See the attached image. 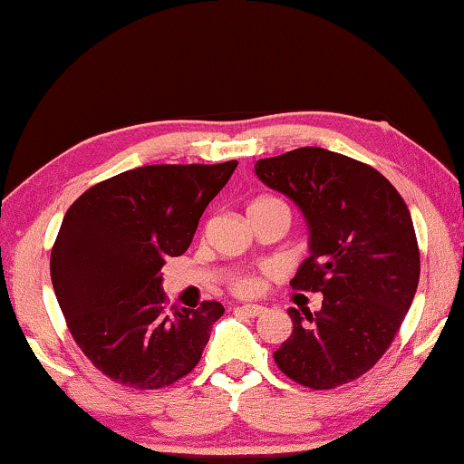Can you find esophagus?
I'll use <instances>...</instances> for the list:
<instances>
[{
  "label": "esophagus",
  "mask_w": 464,
  "mask_h": 464,
  "mask_svg": "<svg viewBox=\"0 0 464 464\" xmlns=\"http://www.w3.org/2000/svg\"><path fill=\"white\" fill-rule=\"evenodd\" d=\"M237 311L244 313V315H247V317H260L263 313H266L265 306H260V304H241V306H237Z\"/></svg>",
  "instance_id": "obj_1"
}]
</instances>
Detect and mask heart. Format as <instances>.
<instances>
[{
	"label": "heart",
	"mask_w": 464,
	"mask_h": 464,
	"mask_svg": "<svg viewBox=\"0 0 464 464\" xmlns=\"http://www.w3.org/2000/svg\"><path fill=\"white\" fill-rule=\"evenodd\" d=\"M258 201H271V199H258ZM256 279H252V277H244V279H239L237 284H235V290L239 292V295H254V292H256Z\"/></svg>",
	"instance_id": "b5f03b06"
}]
</instances>
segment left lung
<instances>
[{
    "instance_id": "8db88e82",
    "label": "left lung",
    "mask_w": 464,
    "mask_h": 464,
    "mask_svg": "<svg viewBox=\"0 0 464 464\" xmlns=\"http://www.w3.org/2000/svg\"><path fill=\"white\" fill-rule=\"evenodd\" d=\"M254 172L292 199L309 229V256L292 288L322 292V309L290 306L292 334L273 357L311 389H334L368 372L412 304L419 244L401 195L374 168L319 147L258 160Z\"/></svg>"
}]
</instances>
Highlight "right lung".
Segmentation results:
<instances>
[{"label": "right lung", "mask_w": 464, "mask_h": 464, "mask_svg": "<svg viewBox=\"0 0 464 464\" xmlns=\"http://www.w3.org/2000/svg\"><path fill=\"white\" fill-rule=\"evenodd\" d=\"M237 161L142 166L90 187L52 247L58 304L83 355L113 381L161 389L201 360L225 306L166 309L161 266L191 246Z\"/></svg>", "instance_id": "right-lung-1"}]
</instances>
